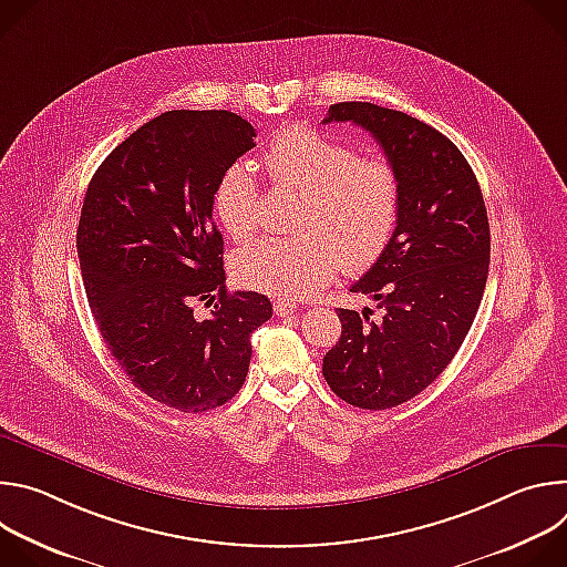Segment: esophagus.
<instances>
[{"mask_svg":"<svg viewBox=\"0 0 567 567\" xmlns=\"http://www.w3.org/2000/svg\"><path fill=\"white\" fill-rule=\"evenodd\" d=\"M274 311H276V316H280V318H289V316L296 311V305L289 302V300H276V302H274Z\"/></svg>","mask_w":567,"mask_h":567,"instance_id":"1","label":"esophagus"}]
</instances>
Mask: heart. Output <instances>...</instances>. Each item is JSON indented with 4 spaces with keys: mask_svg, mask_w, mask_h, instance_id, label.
Returning a JSON list of instances; mask_svg holds the SVG:
<instances>
[{
    "mask_svg": "<svg viewBox=\"0 0 567 567\" xmlns=\"http://www.w3.org/2000/svg\"><path fill=\"white\" fill-rule=\"evenodd\" d=\"M262 166L278 190L298 193L291 226L235 256L237 278L276 298H307L337 269H368L388 247L399 219V177L383 156H357L339 138L289 125L269 143ZM215 213L235 241L260 226V193L249 166H230L215 190Z\"/></svg>",
    "mask_w": 567,
    "mask_h": 567,
    "instance_id": "1",
    "label": "heart"
}]
</instances>
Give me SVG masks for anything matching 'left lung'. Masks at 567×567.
Returning a JSON list of instances; mask_svg holds the SVG:
<instances>
[{
    "label": "left lung",
    "instance_id": "1",
    "mask_svg": "<svg viewBox=\"0 0 567 567\" xmlns=\"http://www.w3.org/2000/svg\"><path fill=\"white\" fill-rule=\"evenodd\" d=\"M368 130L399 177L385 251L350 287L381 309H337L341 339L322 377L350 406L385 411L429 388L453 361L489 274V219L464 154L435 127L372 103H337L322 123Z\"/></svg>",
    "mask_w": 567,
    "mask_h": 567
}]
</instances>
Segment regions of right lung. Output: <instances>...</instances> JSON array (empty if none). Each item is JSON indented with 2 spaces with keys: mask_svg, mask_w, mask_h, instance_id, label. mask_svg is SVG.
<instances>
[{
  "mask_svg": "<svg viewBox=\"0 0 567 567\" xmlns=\"http://www.w3.org/2000/svg\"><path fill=\"white\" fill-rule=\"evenodd\" d=\"M249 121L166 112L103 161L85 195L75 247L101 337L130 381L179 413L224 406L247 379L251 334L274 307L226 291L215 190L256 147ZM197 299L216 300L202 321Z\"/></svg>",
  "mask_w": 567,
  "mask_h": 567,
  "instance_id": "obj_1",
  "label": "right lung"
}]
</instances>
